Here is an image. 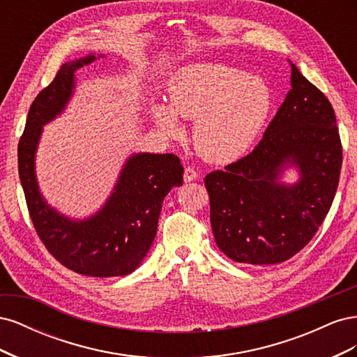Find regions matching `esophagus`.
Returning a JSON list of instances; mask_svg holds the SVG:
<instances>
[{"mask_svg":"<svg viewBox=\"0 0 357 357\" xmlns=\"http://www.w3.org/2000/svg\"><path fill=\"white\" fill-rule=\"evenodd\" d=\"M198 178V172L193 169L192 167H188L185 168V181H193Z\"/></svg>","mask_w":357,"mask_h":357,"instance_id":"obj_1","label":"esophagus"}]
</instances>
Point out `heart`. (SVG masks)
Returning <instances> with one entry per match:
<instances>
[{
	"label": "heart",
	"instance_id": "heart-1",
	"mask_svg": "<svg viewBox=\"0 0 357 357\" xmlns=\"http://www.w3.org/2000/svg\"><path fill=\"white\" fill-rule=\"evenodd\" d=\"M168 89L171 105L153 104L156 123L168 135H180L178 116L195 121L193 147L213 164H229L244 156L274 107L273 91L264 79L223 63L183 67L171 77Z\"/></svg>",
	"mask_w": 357,
	"mask_h": 357
}]
</instances>
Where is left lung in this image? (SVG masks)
<instances>
[{
    "instance_id": "8db88e82",
    "label": "left lung",
    "mask_w": 357,
    "mask_h": 357,
    "mask_svg": "<svg viewBox=\"0 0 357 357\" xmlns=\"http://www.w3.org/2000/svg\"><path fill=\"white\" fill-rule=\"evenodd\" d=\"M291 89L250 155L205 177L213 235L232 261L284 262L317 232L338 188L342 147L329 100L290 62ZM296 167L294 185L281 181Z\"/></svg>"
}]
</instances>
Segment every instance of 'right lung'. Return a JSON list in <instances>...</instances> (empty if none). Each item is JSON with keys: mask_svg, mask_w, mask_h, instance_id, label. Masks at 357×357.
<instances>
[{"mask_svg": "<svg viewBox=\"0 0 357 357\" xmlns=\"http://www.w3.org/2000/svg\"><path fill=\"white\" fill-rule=\"evenodd\" d=\"M95 59V55H88L66 62L37 95L17 146V164L31 220L52 256L74 273L117 277L135 271L147 256L156 236L162 202L172 188L183 185V165L171 153H132L109 199L86 219L67 218L47 204L36 176L43 126L67 109L75 89V71Z\"/></svg>", "mask_w": 357, "mask_h": 357, "instance_id": "obj_1", "label": "right lung"}]
</instances>
